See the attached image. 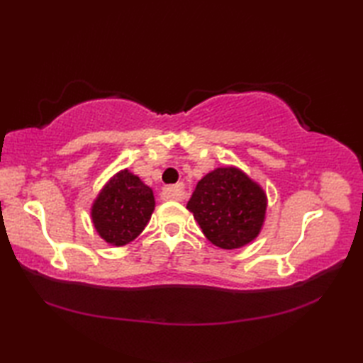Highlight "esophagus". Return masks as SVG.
I'll use <instances>...</instances> for the list:
<instances>
[{"label":"esophagus","mask_w":363,"mask_h":363,"mask_svg":"<svg viewBox=\"0 0 363 363\" xmlns=\"http://www.w3.org/2000/svg\"><path fill=\"white\" fill-rule=\"evenodd\" d=\"M164 191L169 199H174V201H181V199L186 196V187H184V184H176V186L165 187Z\"/></svg>","instance_id":"34e87169"}]
</instances>
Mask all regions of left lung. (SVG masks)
Masks as SVG:
<instances>
[{"mask_svg": "<svg viewBox=\"0 0 363 363\" xmlns=\"http://www.w3.org/2000/svg\"><path fill=\"white\" fill-rule=\"evenodd\" d=\"M187 209L207 240L223 250L252 242L265 220L267 195L235 167L217 168L196 184Z\"/></svg>", "mask_w": 363, "mask_h": 363, "instance_id": "8db88e82", "label": "left lung"}]
</instances>
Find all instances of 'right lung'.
Wrapping results in <instances>:
<instances>
[{"label":"right lung","mask_w":363,"mask_h":363,"mask_svg":"<svg viewBox=\"0 0 363 363\" xmlns=\"http://www.w3.org/2000/svg\"><path fill=\"white\" fill-rule=\"evenodd\" d=\"M152 190L129 169H121L99 191L91 221L107 243L123 246L140 235L154 211Z\"/></svg>","instance_id":"right-lung-1"}]
</instances>
